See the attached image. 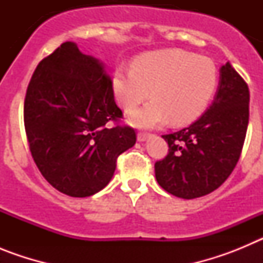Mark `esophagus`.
I'll list each match as a JSON object with an SVG mask.
<instances>
[{"label": "esophagus", "instance_id": "esophagus-1", "mask_svg": "<svg viewBox=\"0 0 263 263\" xmlns=\"http://www.w3.org/2000/svg\"><path fill=\"white\" fill-rule=\"evenodd\" d=\"M148 137H150V134L145 133V132H139V133L137 134V139H138L139 142H143V141H146Z\"/></svg>", "mask_w": 263, "mask_h": 263}]
</instances>
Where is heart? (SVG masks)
<instances>
[{
	"instance_id": "1",
	"label": "heart",
	"mask_w": 263,
	"mask_h": 263,
	"mask_svg": "<svg viewBox=\"0 0 263 263\" xmlns=\"http://www.w3.org/2000/svg\"><path fill=\"white\" fill-rule=\"evenodd\" d=\"M218 71L212 58L184 50H160L139 55L132 69L118 67L111 89L125 111H133L152 89V101L134 111L130 122L154 127L170 120L191 124L200 117L217 88Z\"/></svg>"
}]
</instances>
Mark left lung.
<instances>
[{
	"mask_svg": "<svg viewBox=\"0 0 263 263\" xmlns=\"http://www.w3.org/2000/svg\"><path fill=\"white\" fill-rule=\"evenodd\" d=\"M249 88L228 62L208 110L188 127L163 137L168 154L155 162V178L164 191L182 199L217 190L240 159L249 124Z\"/></svg>",
	"mask_w": 263,
	"mask_h": 263,
	"instance_id": "1",
	"label": "left lung"
}]
</instances>
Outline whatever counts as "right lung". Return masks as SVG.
<instances>
[{
	"label": "right lung",
	"instance_id": "right-lung-1",
	"mask_svg": "<svg viewBox=\"0 0 263 263\" xmlns=\"http://www.w3.org/2000/svg\"><path fill=\"white\" fill-rule=\"evenodd\" d=\"M121 118L103 63L73 42L32 73L23 106L27 142L43 178L62 194L87 197L110 182L117 158L137 139Z\"/></svg>",
	"mask_w": 263,
	"mask_h": 263
}]
</instances>
